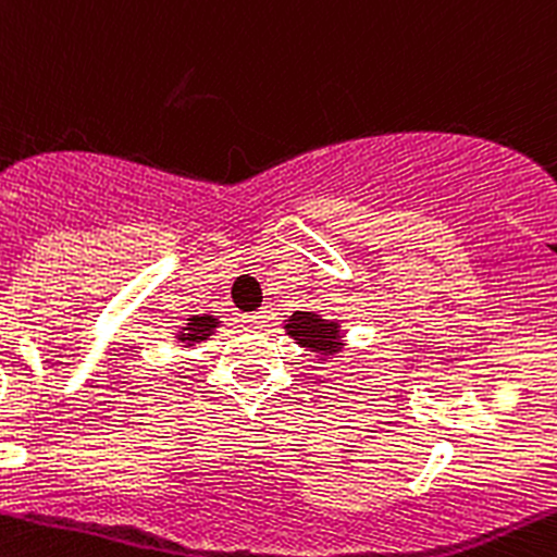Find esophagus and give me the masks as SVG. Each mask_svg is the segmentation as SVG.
<instances>
[{
	"mask_svg": "<svg viewBox=\"0 0 557 557\" xmlns=\"http://www.w3.org/2000/svg\"><path fill=\"white\" fill-rule=\"evenodd\" d=\"M264 320H267L264 311H253V314L243 317V322H246L248 330H261V325H264Z\"/></svg>",
	"mask_w": 557,
	"mask_h": 557,
	"instance_id": "obj_1",
	"label": "esophagus"
}]
</instances>
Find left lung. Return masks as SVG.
Listing matches in <instances>:
<instances>
[{
	"instance_id": "8db88e82",
	"label": "left lung",
	"mask_w": 557,
	"mask_h": 557,
	"mask_svg": "<svg viewBox=\"0 0 557 557\" xmlns=\"http://www.w3.org/2000/svg\"><path fill=\"white\" fill-rule=\"evenodd\" d=\"M285 333L296 341L298 346H304L307 351H314L317 357L330 359L333 354H338L344 348V333H341L338 322L322 320L317 311H293L285 320Z\"/></svg>"
}]
</instances>
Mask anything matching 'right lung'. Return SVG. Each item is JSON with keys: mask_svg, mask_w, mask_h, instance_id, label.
<instances>
[{"mask_svg": "<svg viewBox=\"0 0 557 557\" xmlns=\"http://www.w3.org/2000/svg\"><path fill=\"white\" fill-rule=\"evenodd\" d=\"M216 327H219V320L213 314L189 317L187 325L176 333V341H180L185 348L195 346V344H203V341H209V335H213V330Z\"/></svg>", "mask_w": 557, "mask_h": 557, "instance_id": "obj_1", "label": "right lung"}]
</instances>
